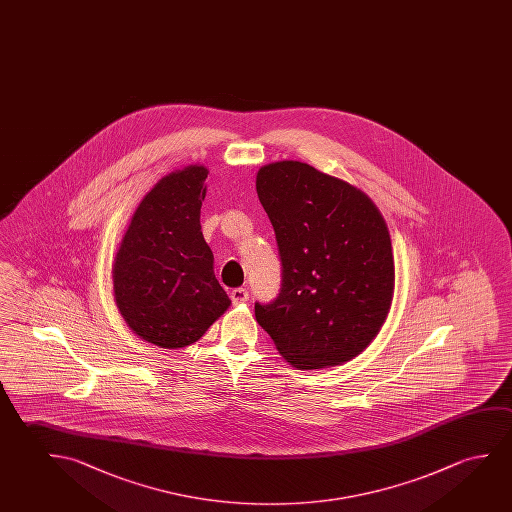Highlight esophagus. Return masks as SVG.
<instances>
[{
    "label": "esophagus",
    "instance_id": "esophagus-1",
    "mask_svg": "<svg viewBox=\"0 0 512 512\" xmlns=\"http://www.w3.org/2000/svg\"><path fill=\"white\" fill-rule=\"evenodd\" d=\"M248 291L243 289V287H237L234 291L230 292V299H232V303L234 305H241V303H246L248 301Z\"/></svg>",
    "mask_w": 512,
    "mask_h": 512
}]
</instances>
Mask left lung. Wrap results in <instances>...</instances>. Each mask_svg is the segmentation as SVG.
Returning <instances> with one entry per match:
<instances>
[{
    "mask_svg": "<svg viewBox=\"0 0 512 512\" xmlns=\"http://www.w3.org/2000/svg\"><path fill=\"white\" fill-rule=\"evenodd\" d=\"M275 228L282 289L255 303L257 323L296 369L353 360L376 339L394 298L392 241L363 191L314 166L278 161L257 173Z\"/></svg>",
    "mask_w": 512,
    "mask_h": 512,
    "instance_id": "8db88e82",
    "label": "left lung"
}]
</instances>
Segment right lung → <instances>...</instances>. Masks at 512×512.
I'll use <instances>...</instances> for the list:
<instances>
[{"mask_svg": "<svg viewBox=\"0 0 512 512\" xmlns=\"http://www.w3.org/2000/svg\"><path fill=\"white\" fill-rule=\"evenodd\" d=\"M205 166L168 173L136 207L113 262V296L127 326L154 346L202 339L230 307L200 230Z\"/></svg>", "mask_w": 512, "mask_h": 512, "instance_id": "obj_1", "label": "right lung"}]
</instances>
